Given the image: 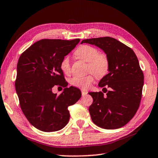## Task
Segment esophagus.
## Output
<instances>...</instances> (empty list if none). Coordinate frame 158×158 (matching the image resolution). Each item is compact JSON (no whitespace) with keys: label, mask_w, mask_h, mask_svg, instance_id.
Instances as JSON below:
<instances>
[{"label":"esophagus","mask_w":158,"mask_h":158,"mask_svg":"<svg viewBox=\"0 0 158 158\" xmlns=\"http://www.w3.org/2000/svg\"><path fill=\"white\" fill-rule=\"evenodd\" d=\"M87 93H88V92H87V91H85V90H81V94H82V95H83V96H84V95H87Z\"/></svg>","instance_id":"1"}]
</instances>
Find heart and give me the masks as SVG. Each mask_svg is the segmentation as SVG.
<instances>
[{
  "mask_svg": "<svg viewBox=\"0 0 158 158\" xmlns=\"http://www.w3.org/2000/svg\"><path fill=\"white\" fill-rule=\"evenodd\" d=\"M74 55L77 58L88 63L87 69L90 70L97 77L105 76L109 68V60L106 56L99 53L98 50L89 45H82L76 50ZM60 69L65 74L70 72V63L68 56L61 61ZM94 81L93 74L85 76H75L71 79V84L74 86L87 89Z\"/></svg>",
  "mask_w": 158,
  "mask_h": 158,
  "instance_id": "b5f03b06",
  "label": "heart"
}]
</instances>
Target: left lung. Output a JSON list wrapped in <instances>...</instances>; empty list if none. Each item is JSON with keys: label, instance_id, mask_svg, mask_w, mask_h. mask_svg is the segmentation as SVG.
I'll list each match as a JSON object with an SVG mask.
<instances>
[{"label": "left lung", "instance_id": "8db88e82", "mask_svg": "<svg viewBox=\"0 0 158 158\" xmlns=\"http://www.w3.org/2000/svg\"><path fill=\"white\" fill-rule=\"evenodd\" d=\"M83 43L100 48L109 60V73L98 84L106 94L89 93L93 99L89 107L92 121L104 129H118L132 118L139 106L143 74L138 58L132 49L113 37L86 39Z\"/></svg>", "mask_w": 158, "mask_h": 158}]
</instances>
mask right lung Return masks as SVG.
<instances>
[{"label":"right lung","instance_id":"1","mask_svg":"<svg viewBox=\"0 0 158 158\" xmlns=\"http://www.w3.org/2000/svg\"><path fill=\"white\" fill-rule=\"evenodd\" d=\"M80 41L41 40L26 49L19 58L16 92L26 118L33 126L47 132L60 130L69 119L68 106L81 96L76 87H67L61 61ZM60 85L65 88L59 96L52 88Z\"/></svg>","mask_w":158,"mask_h":158}]
</instances>
